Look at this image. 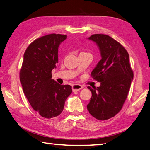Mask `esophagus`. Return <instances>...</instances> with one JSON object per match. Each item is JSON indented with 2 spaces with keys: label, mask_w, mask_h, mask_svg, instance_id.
I'll list each match as a JSON object with an SVG mask.
<instances>
[{
  "label": "esophagus",
  "mask_w": 150,
  "mask_h": 150,
  "mask_svg": "<svg viewBox=\"0 0 150 150\" xmlns=\"http://www.w3.org/2000/svg\"><path fill=\"white\" fill-rule=\"evenodd\" d=\"M83 88L80 84H73L72 85V90L73 91H79L81 90V89Z\"/></svg>",
  "instance_id": "obj_1"
}]
</instances>
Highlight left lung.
I'll list each match as a JSON object with an SVG mask.
<instances>
[{"instance_id": "1", "label": "left lung", "mask_w": 150, "mask_h": 150, "mask_svg": "<svg viewBox=\"0 0 150 150\" xmlns=\"http://www.w3.org/2000/svg\"><path fill=\"white\" fill-rule=\"evenodd\" d=\"M97 44L101 60L91 73L99 87L92 89L87 108L95 119L105 120L113 117L122 109L133 79V72L126 50L109 35L94 34L88 38Z\"/></svg>"}]
</instances>
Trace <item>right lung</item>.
I'll return each mask as SVG.
<instances>
[{
	"instance_id": "right-lung-1",
	"label": "right lung",
	"mask_w": 150,
	"mask_h": 150,
	"mask_svg": "<svg viewBox=\"0 0 150 150\" xmlns=\"http://www.w3.org/2000/svg\"><path fill=\"white\" fill-rule=\"evenodd\" d=\"M66 35L49 34L31 42L24 54L20 81L24 93L34 110L51 119L63 111L66 98L71 93L69 85H61L52 79V69L58 63L60 44Z\"/></svg>"
}]
</instances>
